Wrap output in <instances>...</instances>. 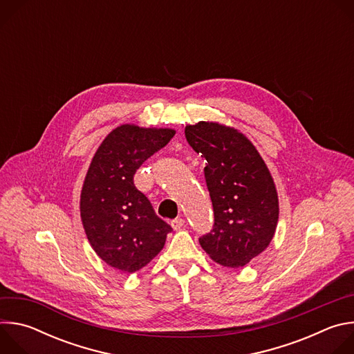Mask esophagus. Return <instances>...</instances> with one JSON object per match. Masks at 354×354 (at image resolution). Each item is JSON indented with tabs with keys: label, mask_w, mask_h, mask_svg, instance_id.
<instances>
[{
	"label": "esophagus",
	"mask_w": 354,
	"mask_h": 354,
	"mask_svg": "<svg viewBox=\"0 0 354 354\" xmlns=\"http://www.w3.org/2000/svg\"><path fill=\"white\" fill-rule=\"evenodd\" d=\"M183 224H185L183 218H175V220L171 221V225H172L174 230H180L183 227Z\"/></svg>",
	"instance_id": "34e87169"
}]
</instances>
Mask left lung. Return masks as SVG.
Listing matches in <instances>:
<instances>
[{
	"mask_svg": "<svg viewBox=\"0 0 354 354\" xmlns=\"http://www.w3.org/2000/svg\"><path fill=\"white\" fill-rule=\"evenodd\" d=\"M189 145L207 161L205 178L214 212L210 232L198 242L227 268H242L268 248L279 220L273 178L242 133L218 123L198 122L185 129Z\"/></svg>",
	"mask_w": 354,
	"mask_h": 354,
	"instance_id": "8db88e82",
	"label": "left lung"
}]
</instances>
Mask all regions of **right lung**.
I'll return each instance as SVG.
<instances>
[{
  "label": "right lung",
  "mask_w": 354,
  "mask_h": 354,
  "mask_svg": "<svg viewBox=\"0 0 354 354\" xmlns=\"http://www.w3.org/2000/svg\"><path fill=\"white\" fill-rule=\"evenodd\" d=\"M175 136L171 129L123 124L99 145L81 192V220L97 257L124 273L153 261L172 227L161 220L134 174Z\"/></svg>",
  "instance_id": "1"
}]
</instances>
